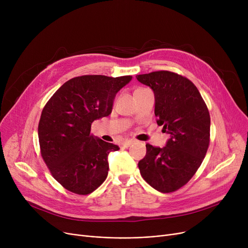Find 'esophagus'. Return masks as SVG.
Returning <instances> with one entry per match:
<instances>
[{"label":"esophagus","mask_w":248,"mask_h":248,"mask_svg":"<svg viewBox=\"0 0 248 248\" xmlns=\"http://www.w3.org/2000/svg\"><path fill=\"white\" fill-rule=\"evenodd\" d=\"M135 142V140H126L125 141H124V144H123V146L124 147V148H128L129 146H132L133 144Z\"/></svg>","instance_id":"obj_1"}]
</instances>
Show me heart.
<instances>
[{"label":"heart","mask_w":248,"mask_h":248,"mask_svg":"<svg viewBox=\"0 0 248 248\" xmlns=\"http://www.w3.org/2000/svg\"><path fill=\"white\" fill-rule=\"evenodd\" d=\"M140 89H142V88H139V89H137V90H140Z\"/></svg>","instance_id":"1"}]
</instances>
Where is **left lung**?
<instances>
[{"instance_id":"1","label":"left lung","mask_w":248,"mask_h":248,"mask_svg":"<svg viewBox=\"0 0 248 248\" xmlns=\"http://www.w3.org/2000/svg\"><path fill=\"white\" fill-rule=\"evenodd\" d=\"M137 79L153 89L157 124L171 136L163 149L146 145L140 172L154 189L171 193L188 183L205 158L210 142L209 110L185 76L160 70L140 74Z\"/></svg>"}]
</instances>
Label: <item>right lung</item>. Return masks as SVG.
Segmentation results:
<instances>
[{"instance_id": "obj_1", "label": "right lung", "mask_w": 248, "mask_h": 248, "mask_svg": "<svg viewBox=\"0 0 248 248\" xmlns=\"http://www.w3.org/2000/svg\"><path fill=\"white\" fill-rule=\"evenodd\" d=\"M131 75H82L65 82L47 101L38 124L42 159L66 190L87 195L108 174V155L120 148L90 134L93 121L111 113L117 91Z\"/></svg>"}]
</instances>
